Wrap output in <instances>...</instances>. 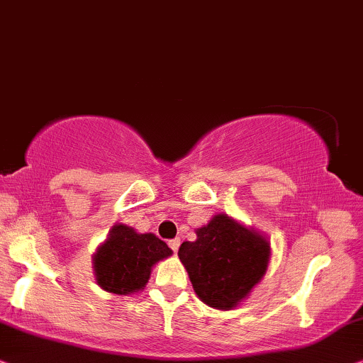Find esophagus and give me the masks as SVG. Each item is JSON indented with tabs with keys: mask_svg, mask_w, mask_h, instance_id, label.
Returning a JSON list of instances; mask_svg holds the SVG:
<instances>
[{
	"mask_svg": "<svg viewBox=\"0 0 363 363\" xmlns=\"http://www.w3.org/2000/svg\"><path fill=\"white\" fill-rule=\"evenodd\" d=\"M179 245H181V239H179V238H176V239H171V240H169V247H171V249L174 250V254H176V252H177Z\"/></svg>",
	"mask_w": 363,
	"mask_h": 363,
	"instance_id": "esophagus-1",
	"label": "esophagus"
}]
</instances>
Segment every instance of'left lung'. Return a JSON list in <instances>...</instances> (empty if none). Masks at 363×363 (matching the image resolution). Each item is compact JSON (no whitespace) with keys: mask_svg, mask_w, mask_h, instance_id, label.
<instances>
[{"mask_svg":"<svg viewBox=\"0 0 363 363\" xmlns=\"http://www.w3.org/2000/svg\"><path fill=\"white\" fill-rule=\"evenodd\" d=\"M196 235L194 242L186 240L177 252L196 296L217 311H232L267 272L270 240L227 214L212 216L197 227Z\"/></svg>","mask_w":363,"mask_h":363,"instance_id":"left-lung-1","label":"left lung"}]
</instances>
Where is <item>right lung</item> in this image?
<instances>
[{
    "instance_id": "right-lung-1",
    "label": "right lung",
    "mask_w": 363,
    "mask_h": 363,
    "mask_svg": "<svg viewBox=\"0 0 363 363\" xmlns=\"http://www.w3.org/2000/svg\"><path fill=\"white\" fill-rule=\"evenodd\" d=\"M172 250L156 235L116 224L93 254L96 284L109 294L129 296L143 291L159 260L171 257Z\"/></svg>"
}]
</instances>
